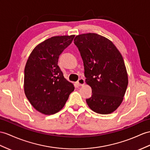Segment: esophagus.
Returning a JSON list of instances; mask_svg holds the SVG:
<instances>
[{"instance_id": "34e87169", "label": "esophagus", "mask_w": 150, "mask_h": 150, "mask_svg": "<svg viewBox=\"0 0 150 150\" xmlns=\"http://www.w3.org/2000/svg\"><path fill=\"white\" fill-rule=\"evenodd\" d=\"M77 84L78 86H83L85 85V79L83 78H80L78 79V81H77Z\"/></svg>"}]
</instances>
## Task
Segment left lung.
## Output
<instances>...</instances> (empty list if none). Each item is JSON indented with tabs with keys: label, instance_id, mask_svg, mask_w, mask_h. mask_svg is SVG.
Segmentation results:
<instances>
[{
	"label": "left lung",
	"instance_id": "1",
	"mask_svg": "<svg viewBox=\"0 0 150 150\" xmlns=\"http://www.w3.org/2000/svg\"><path fill=\"white\" fill-rule=\"evenodd\" d=\"M83 61L85 82L92 88L86 99L92 111L107 115L122 104L128 85L122 55L110 40L95 33L80 34L74 39Z\"/></svg>",
	"mask_w": 150,
	"mask_h": 150
}]
</instances>
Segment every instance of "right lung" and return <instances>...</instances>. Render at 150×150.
Here are the masks:
<instances>
[{
	"label": "right lung",
	"instance_id": "add662e5",
	"mask_svg": "<svg viewBox=\"0 0 150 150\" xmlns=\"http://www.w3.org/2000/svg\"><path fill=\"white\" fill-rule=\"evenodd\" d=\"M74 36H54L45 40L34 47L25 65V96L32 106L44 115L60 111L74 90L58 65L60 54Z\"/></svg>",
	"mask_w": 150,
	"mask_h": 150
}]
</instances>
